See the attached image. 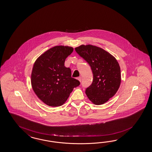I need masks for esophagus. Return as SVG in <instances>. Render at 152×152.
Here are the masks:
<instances>
[{
    "mask_svg": "<svg viewBox=\"0 0 152 152\" xmlns=\"http://www.w3.org/2000/svg\"><path fill=\"white\" fill-rule=\"evenodd\" d=\"M78 80L80 82H81L82 81V78L81 77H78L77 78Z\"/></svg>",
    "mask_w": 152,
    "mask_h": 152,
    "instance_id": "34e87169",
    "label": "esophagus"
}]
</instances>
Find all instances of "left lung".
<instances>
[{"instance_id": "1", "label": "left lung", "mask_w": 152, "mask_h": 152, "mask_svg": "<svg viewBox=\"0 0 152 152\" xmlns=\"http://www.w3.org/2000/svg\"><path fill=\"white\" fill-rule=\"evenodd\" d=\"M75 50L89 64L92 71L93 79L86 89L87 96L96 105L105 103L115 95L121 83L118 62L110 53L92 45H81Z\"/></svg>"}]
</instances>
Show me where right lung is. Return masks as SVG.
Returning a JSON list of instances; mask_svg holds the SVG:
<instances>
[{
  "label": "right lung",
  "mask_w": 152,
  "mask_h": 152,
  "mask_svg": "<svg viewBox=\"0 0 152 152\" xmlns=\"http://www.w3.org/2000/svg\"><path fill=\"white\" fill-rule=\"evenodd\" d=\"M73 50L69 46H56L42 54L34 64L32 88L39 99L49 106L62 105L75 87L80 84L71 77L70 69L64 66L65 59Z\"/></svg>",
  "instance_id": "obj_1"
}]
</instances>
